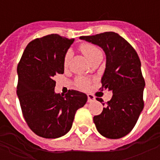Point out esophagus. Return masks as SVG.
I'll use <instances>...</instances> for the list:
<instances>
[{
    "instance_id": "obj_1",
    "label": "esophagus",
    "mask_w": 160,
    "mask_h": 160,
    "mask_svg": "<svg viewBox=\"0 0 160 160\" xmlns=\"http://www.w3.org/2000/svg\"><path fill=\"white\" fill-rule=\"evenodd\" d=\"M88 102H89V103L93 102V101H95V98H94V97H93L92 94H88Z\"/></svg>"
}]
</instances>
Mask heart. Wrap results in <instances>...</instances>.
Wrapping results in <instances>:
<instances>
[{"instance_id":"obj_1","label":"heart","mask_w":160,"mask_h":160,"mask_svg":"<svg viewBox=\"0 0 160 160\" xmlns=\"http://www.w3.org/2000/svg\"><path fill=\"white\" fill-rule=\"evenodd\" d=\"M81 50L85 56H87L88 60H90L91 59L94 58L95 56L102 55V52L100 50L99 48L97 46H93L91 44H84L81 46ZM72 58V52L68 51L66 54L65 58H64V67H67L70 64V59ZM88 81L84 78H79L76 80V85L80 88H88Z\"/></svg>"}]
</instances>
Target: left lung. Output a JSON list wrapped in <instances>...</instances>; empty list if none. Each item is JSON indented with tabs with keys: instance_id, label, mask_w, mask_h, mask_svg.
<instances>
[{
	"instance_id": "left-lung-1",
	"label": "left lung",
	"mask_w": 160,
	"mask_h": 160,
	"mask_svg": "<svg viewBox=\"0 0 160 160\" xmlns=\"http://www.w3.org/2000/svg\"><path fill=\"white\" fill-rule=\"evenodd\" d=\"M80 39L98 46L106 56L102 90L111 91L113 96L101 114L93 117L97 130L106 138H122L134 128L144 107L146 84L139 57L129 43L114 32L81 36ZM96 99L104 105L101 98Z\"/></svg>"
}]
</instances>
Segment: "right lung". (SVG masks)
Returning <instances> with one entry per match:
<instances>
[{"label": "right lung", "mask_w": 160, "mask_h": 160, "mask_svg": "<svg viewBox=\"0 0 160 160\" xmlns=\"http://www.w3.org/2000/svg\"><path fill=\"white\" fill-rule=\"evenodd\" d=\"M74 38L57 34L30 42L18 65L17 95L23 116L34 133L56 138L72 128L76 111L88 101L84 93L55 92L53 77L64 72V58Z\"/></svg>", "instance_id": "add662e5"}]
</instances>
